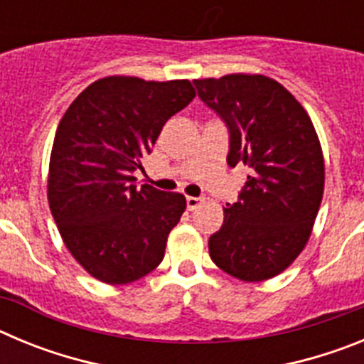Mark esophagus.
<instances>
[{
	"label": "esophagus",
	"mask_w": 364,
	"mask_h": 364,
	"mask_svg": "<svg viewBox=\"0 0 364 364\" xmlns=\"http://www.w3.org/2000/svg\"><path fill=\"white\" fill-rule=\"evenodd\" d=\"M202 200H204V198H198V197H188V198H186V202H188V210H197L198 205L202 204Z\"/></svg>",
	"instance_id": "1"
}]
</instances>
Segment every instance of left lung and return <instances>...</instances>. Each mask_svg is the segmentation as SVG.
I'll list each match as a JSON object with an SVG mask.
<instances>
[{
    "label": "left lung",
    "mask_w": 364,
    "mask_h": 364,
    "mask_svg": "<svg viewBox=\"0 0 364 364\" xmlns=\"http://www.w3.org/2000/svg\"><path fill=\"white\" fill-rule=\"evenodd\" d=\"M228 124V164L250 167L239 200L210 237L215 264L235 279L275 277L301 255L324 191V159L306 109L264 74L193 80Z\"/></svg>",
    "instance_id": "left-lung-1"
}]
</instances>
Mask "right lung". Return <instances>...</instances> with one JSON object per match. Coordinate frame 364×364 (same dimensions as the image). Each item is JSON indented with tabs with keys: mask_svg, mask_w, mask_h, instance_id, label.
I'll return each instance as SVG.
<instances>
[{
	"mask_svg": "<svg viewBox=\"0 0 364 364\" xmlns=\"http://www.w3.org/2000/svg\"><path fill=\"white\" fill-rule=\"evenodd\" d=\"M195 95L189 80L105 76L83 89L58 124L50 213L70 255L105 284H129L162 262L186 197L149 184L138 189L133 171Z\"/></svg>",
	"mask_w": 364,
	"mask_h": 364,
	"instance_id": "right-lung-1",
	"label": "right lung"
}]
</instances>
